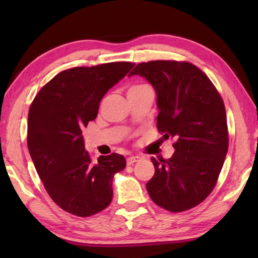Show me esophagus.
<instances>
[{"label":"esophagus","instance_id":"obj_1","mask_svg":"<svg viewBox=\"0 0 258 258\" xmlns=\"http://www.w3.org/2000/svg\"><path fill=\"white\" fill-rule=\"evenodd\" d=\"M141 160V157L139 156H131L127 158V165H133L134 163H137V161Z\"/></svg>","mask_w":258,"mask_h":258}]
</instances>
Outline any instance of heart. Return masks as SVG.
<instances>
[{"instance_id": "heart-1", "label": "heart", "mask_w": 258, "mask_h": 258, "mask_svg": "<svg viewBox=\"0 0 258 258\" xmlns=\"http://www.w3.org/2000/svg\"><path fill=\"white\" fill-rule=\"evenodd\" d=\"M134 87H139V86H134ZM134 87H132V89H134Z\"/></svg>"}]
</instances>
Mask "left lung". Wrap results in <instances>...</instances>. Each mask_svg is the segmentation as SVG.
Masks as SVG:
<instances>
[{"label":"left lung","instance_id":"left-lung-1","mask_svg":"<svg viewBox=\"0 0 258 258\" xmlns=\"http://www.w3.org/2000/svg\"><path fill=\"white\" fill-rule=\"evenodd\" d=\"M150 83L157 97V128L174 138L173 156L157 160L147 183L152 202L169 212L186 211L211 194L229 147L225 107L209 78L190 62L139 63L128 76Z\"/></svg>","mask_w":258,"mask_h":258}]
</instances>
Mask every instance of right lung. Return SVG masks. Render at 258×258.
Instances as JSON below:
<instances>
[{"label": "right lung", "instance_id": "1", "mask_svg": "<svg viewBox=\"0 0 258 258\" xmlns=\"http://www.w3.org/2000/svg\"><path fill=\"white\" fill-rule=\"evenodd\" d=\"M135 63L110 62L61 72L42 87L28 112L27 145L38 176L52 200L86 217L108 207L112 178L123 171V155L91 160L82 130L95 119L99 104Z\"/></svg>", "mask_w": 258, "mask_h": 258}]
</instances>
